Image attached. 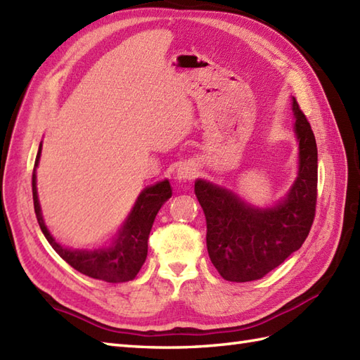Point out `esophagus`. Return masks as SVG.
<instances>
[{
    "label": "esophagus",
    "instance_id": "34e87169",
    "mask_svg": "<svg viewBox=\"0 0 360 360\" xmlns=\"http://www.w3.org/2000/svg\"><path fill=\"white\" fill-rule=\"evenodd\" d=\"M196 174V167L191 162H186L179 165V169L174 173V178H176L179 182H187L190 179H193Z\"/></svg>",
    "mask_w": 360,
    "mask_h": 360
}]
</instances>
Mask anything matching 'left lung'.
<instances>
[{
  "label": "left lung",
  "instance_id": "obj_1",
  "mask_svg": "<svg viewBox=\"0 0 360 360\" xmlns=\"http://www.w3.org/2000/svg\"><path fill=\"white\" fill-rule=\"evenodd\" d=\"M297 141V176L285 198L274 205L247 202L235 191L205 179L195 193L207 221V250L225 281L261 279L302 247L310 233L317 196V147L310 122L291 98Z\"/></svg>",
  "mask_w": 360,
  "mask_h": 360
}]
</instances>
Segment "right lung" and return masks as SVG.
I'll return each mask as SVG.
<instances>
[{
	"mask_svg": "<svg viewBox=\"0 0 360 360\" xmlns=\"http://www.w3.org/2000/svg\"><path fill=\"white\" fill-rule=\"evenodd\" d=\"M41 147H43V144H39L35 167H33L32 193L37 219L49 244L53 247L55 252L67 264L73 266L77 271L89 276V278L112 283L135 279L142 264L146 262L148 248L147 240L156 214L165 200L172 198V187L169 179L156 182L153 186H148L141 191L127 218L124 219L118 231L104 245L91 250L69 248L61 245L52 236V233L49 231L43 219V213H41L37 191V167L41 156Z\"/></svg>",
	"mask_w": 360,
	"mask_h": 360,
	"instance_id": "1",
	"label": "right lung"
}]
</instances>
